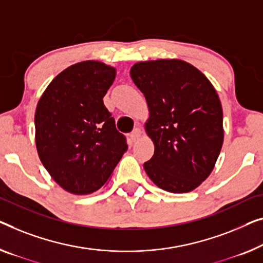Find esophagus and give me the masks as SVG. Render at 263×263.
<instances>
[{"label":"esophagus","instance_id":"34e87169","mask_svg":"<svg viewBox=\"0 0 263 263\" xmlns=\"http://www.w3.org/2000/svg\"><path fill=\"white\" fill-rule=\"evenodd\" d=\"M140 136H142V131L139 130L138 127L137 128H135V130H133L131 133H130V139H131V142H137V140H138L139 138H140Z\"/></svg>","mask_w":263,"mask_h":263}]
</instances>
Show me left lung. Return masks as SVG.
<instances>
[{
    "mask_svg": "<svg viewBox=\"0 0 263 263\" xmlns=\"http://www.w3.org/2000/svg\"><path fill=\"white\" fill-rule=\"evenodd\" d=\"M130 76L148 107L145 131L155 154L144 169L160 189L190 193L209 177L221 152L223 112L213 84L189 62H137Z\"/></svg>",
    "mask_w": 263,
    "mask_h": 263,
    "instance_id": "obj_1",
    "label": "left lung"
}]
</instances>
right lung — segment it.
<instances>
[{
  "label": "right lung",
  "mask_w": 263,
  "mask_h": 263,
  "mask_svg": "<svg viewBox=\"0 0 263 263\" xmlns=\"http://www.w3.org/2000/svg\"><path fill=\"white\" fill-rule=\"evenodd\" d=\"M116 74L104 62H78L54 78L37 103V155L50 177L70 194L99 190L127 151L103 100Z\"/></svg>",
  "instance_id": "obj_1"
}]
</instances>
